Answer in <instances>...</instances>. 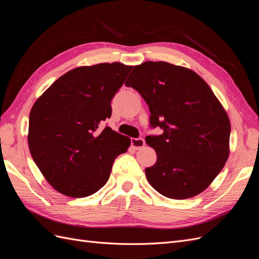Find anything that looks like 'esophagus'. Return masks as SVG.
Segmentation results:
<instances>
[{
    "mask_svg": "<svg viewBox=\"0 0 259 259\" xmlns=\"http://www.w3.org/2000/svg\"><path fill=\"white\" fill-rule=\"evenodd\" d=\"M146 146V142L144 138H132V147L135 149H142Z\"/></svg>",
    "mask_w": 259,
    "mask_h": 259,
    "instance_id": "esophagus-1",
    "label": "esophagus"
}]
</instances>
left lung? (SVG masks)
I'll use <instances>...</instances> for the list:
<instances>
[{"label": "left lung", "mask_w": 259, "mask_h": 259, "mask_svg": "<svg viewBox=\"0 0 259 259\" xmlns=\"http://www.w3.org/2000/svg\"><path fill=\"white\" fill-rule=\"evenodd\" d=\"M125 85L135 89L150 110V124L163 128L147 136L156 162L145 169L154 189L184 200L204 191L230 153L231 125L221 101L202 77L182 66L146 61L135 66Z\"/></svg>", "instance_id": "obj_1"}]
</instances>
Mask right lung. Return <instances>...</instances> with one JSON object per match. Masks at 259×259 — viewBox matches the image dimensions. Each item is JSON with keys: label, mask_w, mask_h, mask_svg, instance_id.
<instances>
[{"label": "right lung", "mask_w": 259, "mask_h": 259, "mask_svg": "<svg viewBox=\"0 0 259 259\" xmlns=\"http://www.w3.org/2000/svg\"><path fill=\"white\" fill-rule=\"evenodd\" d=\"M133 66L120 62L70 70L36 99L29 116V150L55 190L85 198L103 188L131 138L99 124Z\"/></svg>", "instance_id": "add662e5"}]
</instances>
